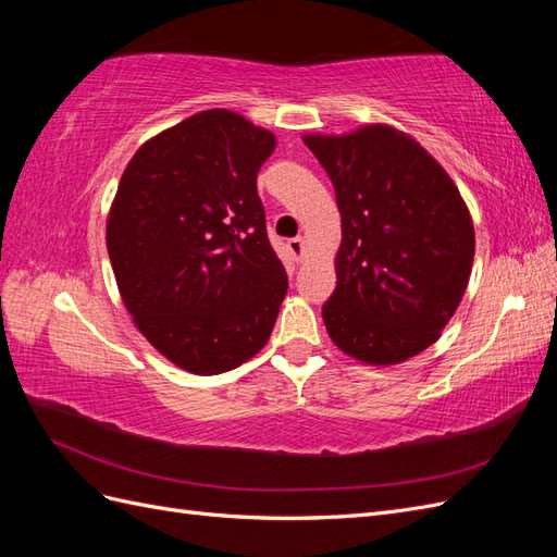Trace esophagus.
<instances>
[{
  "label": "esophagus",
  "instance_id": "obj_1",
  "mask_svg": "<svg viewBox=\"0 0 557 557\" xmlns=\"http://www.w3.org/2000/svg\"><path fill=\"white\" fill-rule=\"evenodd\" d=\"M288 248H290V252H293V258L299 262L301 258H305V239L301 237H295V239H290L288 242Z\"/></svg>",
  "mask_w": 557,
  "mask_h": 557
}]
</instances>
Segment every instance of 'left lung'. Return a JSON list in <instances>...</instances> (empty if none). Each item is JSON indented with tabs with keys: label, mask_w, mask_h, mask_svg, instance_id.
Listing matches in <instances>:
<instances>
[{
	"label": "left lung",
	"mask_w": 557,
	"mask_h": 557,
	"mask_svg": "<svg viewBox=\"0 0 557 557\" xmlns=\"http://www.w3.org/2000/svg\"><path fill=\"white\" fill-rule=\"evenodd\" d=\"M342 213L323 320L350 358L395 364L440 339L467 290L474 225L450 176L409 134L367 125L305 137Z\"/></svg>",
	"instance_id": "8db88e82"
}]
</instances>
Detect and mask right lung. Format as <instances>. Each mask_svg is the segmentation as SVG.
I'll use <instances>...</instances> for the list:
<instances>
[{
  "label": "right lung",
  "instance_id": "1",
  "mask_svg": "<svg viewBox=\"0 0 557 557\" xmlns=\"http://www.w3.org/2000/svg\"><path fill=\"white\" fill-rule=\"evenodd\" d=\"M274 146L239 113L201 111L146 141L117 185L107 223L117 290L185 372H230L274 330L288 274L258 195Z\"/></svg>",
  "mask_w": 557,
  "mask_h": 557
}]
</instances>
